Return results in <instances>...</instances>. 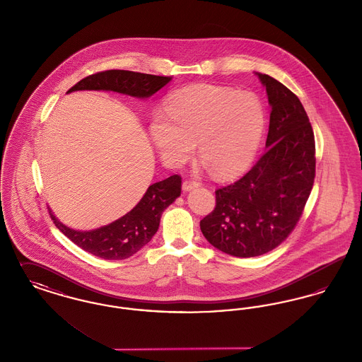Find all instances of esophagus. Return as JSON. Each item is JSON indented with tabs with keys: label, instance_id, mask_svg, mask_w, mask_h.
Returning a JSON list of instances; mask_svg holds the SVG:
<instances>
[{
	"label": "esophagus",
	"instance_id": "esophagus-1",
	"mask_svg": "<svg viewBox=\"0 0 362 362\" xmlns=\"http://www.w3.org/2000/svg\"><path fill=\"white\" fill-rule=\"evenodd\" d=\"M199 186V183L198 182H195V180H185L183 182V191H189V189H195V187H198Z\"/></svg>",
	"mask_w": 362,
	"mask_h": 362
}]
</instances>
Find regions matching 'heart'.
I'll use <instances>...</instances> for the list:
<instances>
[{
	"label": "heart",
	"instance_id": "obj_1",
	"mask_svg": "<svg viewBox=\"0 0 362 362\" xmlns=\"http://www.w3.org/2000/svg\"><path fill=\"white\" fill-rule=\"evenodd\" d=\"M156 117L151 136L160 156L171 164L187 161L194 145L218 177L243 173L254 160L266 124L258 98L232 88L189 86L173 93Z\"/></svg>",
	"mask_w": 362,
	"mask_h": 362
}]
</instances>
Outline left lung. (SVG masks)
<instances>
[{"instance_id": "obj_1", "label": "left lung", "mask_w": 362, "mask_h": 362, "mask_svg": "<svg viewBox=\"0 0 362 362\" xmlns=\"http://www.w3.org/2000/svg\"><path fill=\"white\" fill-rule=\"evenodd\" d=\"M272 105L266 151L239 180L216 189V207L201 220L206 240L225 254L252 258L292 233L315 180V136L298 98L258 73Z\"/></svg>"}]
</instances>
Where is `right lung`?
Segmentation results:
<instances>
[{
  "label": "right lung",
  "instance_id": "obj_1",
  "mask_svg": "<svg viewBox=\"0 0 362 362\" xmlns=\"http://www.w3.org/2000/svg\"><path fill=\"white\" fill-rule=\"evenodd\" d=\"M173 77L145 74L130 70H105L90 74L76 86L73 90H114L139 99L152 96L158 89L167 86ZM182 177L173 175L161 182L153 183L146 189L142 199L119 220L102 228L81 232L59 223L50 210L55 226L86 252L107 259L119 260L138 252L155 236L163 211L180 195Z\"/></svg>",
  "mask_w": 362,
  "mask_h": 362
}]
</instances>
